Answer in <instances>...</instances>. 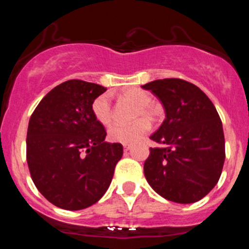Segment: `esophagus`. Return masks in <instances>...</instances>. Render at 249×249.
<instances>
[{"mask_svg":"<svg viewBox=\"0 0 249 249\" xmlns=\"http://www.w3.org/2000/svg\"><path fill=\"white\" fill-rule=\"evenodd\" d=\"M128 150H131V145L124 144V151H128Z\"/></svg>","mask_w":249,"mask_h":249,"instance_id":"1","label":"esophagus"}]
</instances>
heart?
<instances>
[{
	"label": "heart",
	"mask_w": 249,
	"mask_h": 249,
	"mask_svg": "<svg viewBox=\"0 0 249 249\" xmlns=\"http://www.w3.org/2000/svg\"><path fill=\"white\" fill-rule=\"evenodd\" d=\"M121 97L125 101L132 103L137 107V117H146L153 118L156 116V107L150 104L151 95L147 91L141 88H126L121 92ZM93 117L102 125H108L112 121V107L111 99L107 93H103L92 102ZM150 130V123L146 119H138L131 124H115L108 130V138L111 142H121V144H133L141 141Z\"/></svg>",
	"instance_id": "b5f03b06"
}]
</instances>
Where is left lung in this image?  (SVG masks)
<instances>
[{"instance_id": "8db88e82", "label": "left lung", "mask_w": 249, "mask_h": 249, "mask_svg": "<svg viewBox=\"0 0 249 249\" xmlns=\"http://www.w3.org/2000/svg\"><path fill=\"white\" fill-rule=\"evenodd\" d=\"M165 110V121L150 139L144 174L162 198L178 204L199 201L212 191L225 161L222 123L211 99L196 85L178 78L142 85Z\"/></svg>"}]
</instances>
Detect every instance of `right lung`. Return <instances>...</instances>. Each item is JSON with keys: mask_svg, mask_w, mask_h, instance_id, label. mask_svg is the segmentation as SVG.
Here are the masks:
<instances>
[{"mask_svg": "<svg viewBox=\"0 0 249 249\" xmlns=\"http://www.w3.org/2000/svg\"><path fill=\"white\" fill-rule=\"evenodd\" d=\"M107 88L71 79L53 88L30 117L27 161L37 190L55 206L84 210L104 196L122 159L119 142L93 117L92 102Z\"/></svg>", "mask_w": 249, "mask_h": 249, "instance_id": "1", "label": "right lung"}]
</instances>
